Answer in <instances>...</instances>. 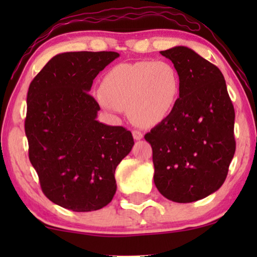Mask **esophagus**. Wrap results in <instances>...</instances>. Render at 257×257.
I'll return each instance as SVG.
<instances>
[{
	"instance_id": "34e87169",
	"label": "esophagus",
	"mask_w": 257,
	"mask_h": 257,
	"mask_svg": "<svg viewBox=\"0 0 257 257\" xmlns=\"http://www.w3.org/2000/svg\"><path fill=\"white\" fill-rule=\"evenodd\" d=\"M132 135H133V138H135L136 140H140V139H143V133L140 132V131H138V130H135V131L132 132Z\"/></svg>"
}]
</instances>
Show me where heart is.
<instances>
[{
	"label": "heart",
	"mask_w": 257,
	"mask_h": 257,
	"mask_svg": "<svg viewBox=\"0 0 257 257\" xmlns=\"http://www.w3.org/2000/svg\"><path fill=\"white\" fill-rule=\"evenodd\" d=\"M180 86L178 70L168 61L120 63L104 76L99 100L106 110L127 108L136 125L149 127L173 111Z\"/></svg>",
	"instance_id": "heart-1"
}]
</instances>
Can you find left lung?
<instances>
[{
    "mask_svg": "<svg viewBox=\"0 0 257 257\" xmlns=\"http://www.w3.org/2000/svg\"><path fill=\"white\" fill-rule=\"evenodd\" d=\"M180 76L173 111L146 133L154 184L165 198L188 203L216 192L235 153V112L219 68L187 47L160 51Z\"/></svg>",
    "mask_w": 257,
    "mask_h": 257,
    "instance_id": "1",
    "label": "left lung"
}]
</instances>
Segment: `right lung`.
Wrapping results in <instances>:
<instances>
[{"mask_svg": "<svg viewBox=\"0 0 257 257\" xmlns=\"http://www.w3.org/2000/svg\"><path fill=\"white\" fill-rule=\"evenodd\" d=\"M113 51L58 54L30 83L26 136L42 191L56 205L92 212L111 202L114 172L131 152L132 133L97 120L99 105L89 93Z\"/></svg>", "mask_w": 257, "mask_h": 257, "instance_id": "1", "label": "right lung"}]
</instances>
